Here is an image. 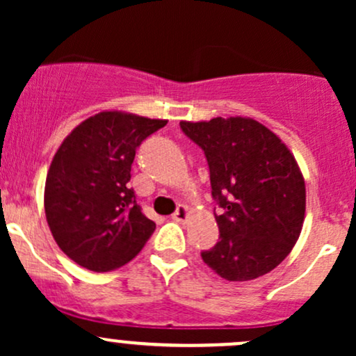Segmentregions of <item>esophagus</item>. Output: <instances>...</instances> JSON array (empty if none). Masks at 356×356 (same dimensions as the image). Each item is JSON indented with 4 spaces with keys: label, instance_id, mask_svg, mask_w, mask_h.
Instances as JSON below:
<instances>
[{
    "label": "esophagus",
    "instance_id": "1",
    "mask_svg": "<svg viewBox=\"0 0 356 356\" xmlns=\"http://www.w3.org/2000/svg\"><path fill=\"white\" fill-rule=\"evenodd\" d=\"M189 216H191L189 209H187L186 206H182V204H181V206L177 207V211H175L172 214V219L177 220V222H186V220L189 219Z\"/></svg>",
    "mask_w": 356,
    "mask_h": 356
}]
</instances>
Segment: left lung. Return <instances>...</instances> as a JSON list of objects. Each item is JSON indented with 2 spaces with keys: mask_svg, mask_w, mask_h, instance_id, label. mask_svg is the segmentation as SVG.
Here are the masks:
<instances>
[{
  "mask_svg": "<svg viewBox=\"0 0 356 356\" xmlns=\"http://www.w3.org/2000/svg\"><path fill=\"white\" fill-rule=\"evenodd\" d=\"M209 164L219 241L204 263L227 281H251L283 263L303 229L306 187L295 155L249 117L181 122Z\"/></svg>",
  "mask_w": 356,
  "mask_h": 356,
  "instance_id": "left-lung-1",
  "label": "left lung"
}]
</instances>
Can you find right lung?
Returning a JSON list of instances; mask_svg holds the SVG:
<instances>
[{
	"instance_id": "add662e5",
	"label": "right lung",
	"mask_w": 356,
	"mask_h": 356,
	"mask_svg": "<svg viewBox=\"0 0 356 356\" xmlns=\"http://www.w3.org/2000/svg\"><path fill=\"white\" fill-rule=\"evenodd\" d=\"M167 120L120 110L88 117L65 137L44 182V214L53 239L90 271L124 266L145 246L155 222L142 214L130 169L142 140Z\"/></svg>"
}]
</instances>
